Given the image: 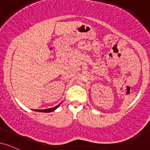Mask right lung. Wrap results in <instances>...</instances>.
I'll return each instance as SVG.
<instances>
[{
	"instance_id": "add662e5",
	"label": "right lung",
	"mask_w": 150,
	"mask_h": 150,
	"mask_svg": "<svg viewBox=\"0 0 150 150\" xmlns=\"http://www.w3.org/2000/svg\"><path fill=\"white\" fill-rule=\"evenodd\" d=\"M61 103H60L59 104L57 105L56 106H55V107H53V108H46V109H44V110H41V109H34V111H39V112H45V113H49V112H52V111H54V110H56V108H57L58 106H59V105L61 104Z\"/></svg>"
}]
</instances>
